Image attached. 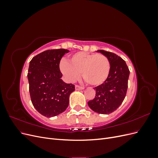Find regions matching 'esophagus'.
<instances>
[{
  "mask_svg": "<svg viewBox=\"0 0 158 158\" xmlns=\"http://www.w3.org/2000/svg\"><path fill=\"white\" fill-rule=\"evenodd\" d=\"M75 89H76V90H80V89H84V88L82 86H80V85H76Z\"/></svg>",
  "mask_w": 158,
  "mask_h": 158,
  "instance_id": "34e87169",
  "label": "esophagus"
}]
</instances>
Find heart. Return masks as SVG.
Returning a JSON list of instances; mask_svg holds the SVG:
<instances>
[{
  "instance_id": "heart-1",
  "label": "heart",
  "mask_w": 158,
  "mask_h": 158,
  "mask_svg": "<svg viewBox=\"0 0 158 158\" xmlns=\"http://www.w3.org/2000/svg\"><path fill=\"white\" fill-rule=\"evenodd\" d=\"M70 63L62 60L60 70L66 79L74 82L81 73L88 84L97 86L106 82L111 71V63L107 57L102 53L78 52L71 55Z\"/></svg>"
}]
</instances>
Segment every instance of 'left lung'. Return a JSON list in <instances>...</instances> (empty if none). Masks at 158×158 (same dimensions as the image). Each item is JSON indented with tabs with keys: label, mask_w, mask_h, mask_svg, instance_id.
<instances>
[{
	"label": "left lung",
	"mask_w": 158,
	"mask_h": 158,
	"mask_svg": "<svg viewBox=\"0 0 158 158\" xmlns=\"http://www.w3.org/2000/svg\"><path fill=\"white\" fill-rule=\"evenodd\" d=\"M98 52L109 59L111 71L106 82L94 88L96 93L95 97L88 104L95 112L109 114L121 106L126 96L130 71L125 61L116 54L104 50Z\"/></svg>",
	"instance_id": "obj_1"
}]
</instances>
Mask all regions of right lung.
Listing matches in <instances>:
<instances>
[{"label": "right lung", "instance_id": "add662e5", "mask_svg": "<svg viewBox=\"0 0 158 158\" xmlns=\"http://www.w3.org/2000/svg\"><path fill=\"white\" fill-rule=\"evenodd\" d=\"M69 51L64 49L47 50L30 62L27 78L33 107L42 115L52 117L64 112L69 106L70 94L75 90L73 84L60 78L59 64Z\"/></svg>", "mask_w": 158, "mask_h": 158}]
</instances>
